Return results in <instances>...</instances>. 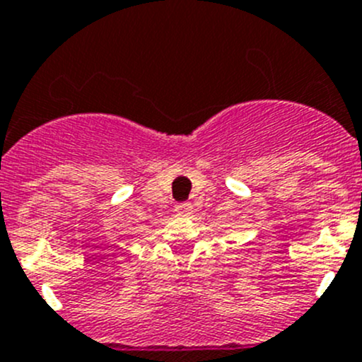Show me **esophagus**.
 Instances as JSON below:
<instances>
[{"label":"esophagus","mask_w":362,"mask_h":362,"mask_svg":"<svg viewBox=\"0 0 362 362\" xmlns=\"http://www.w3.org/2000/svg\"><path fill=\"white\" fill-rule=\"evenodd\" d=\"M175 210H177V214L187 215V214H191V211H192V203H189V202L177 203V204H175Z\"/></svg>","instance_id":"1"}]
</instances>
